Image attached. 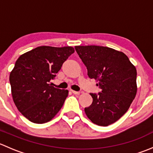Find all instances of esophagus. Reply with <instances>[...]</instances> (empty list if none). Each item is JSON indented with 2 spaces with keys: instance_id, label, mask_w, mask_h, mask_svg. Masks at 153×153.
Segmentation results:
<instances>
[{
  "instance_id": "obj_1",
  "label": "esophagus",
  "mask_w": 153,
  "mask_h": 153,
  "mask_svg": "<svg viewBox=\"0 0 153 153\" xmlns=\"http://www.w3.org/2000/svg\"><path fill=\"white\" fill-rule=\"evenodd\" d=\"M72 92L73 94H75V95H80V93H81L80 92H77V91H75V90H72Z\"/></svg>"
}]
</instances>
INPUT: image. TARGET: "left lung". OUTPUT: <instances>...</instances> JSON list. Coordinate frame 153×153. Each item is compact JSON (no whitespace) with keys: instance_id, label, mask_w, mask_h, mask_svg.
I'll return each instance as SVG.
<instances>
[{"instance_id":"left-lung-1","label":"left lung","mask_w":153,"mask_h":153,"mask_svg":"<svg viewBox=\"0 0 153 153\" xmlns=\"http://www.w3.org/2000/svg\"><path fill=\"white\" fill-rule=\"evenodd\" d=\"M87 69L88 76L96 81L101 92L91 93L92 104L85 108L94 124L106 126L121 118L137 93V71L122 52L100 46L75 47Z\"/></svg>"}]
</instances>
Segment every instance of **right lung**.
<instances>
[{"label":"right lung","instance_id":"add662e5","mask_svg":"<svg viewBox=\"0 0 153 153\" xmlns=\"http://www.w3.org/2000/svg\"><path fill=\"white\" fill-rule=\"evenodd\" d=\"M72 47L41 46L21 55L10 75L12 99L31 122L44 124L61 109L69 91L49 84L74 53Z\"/></svg>","mask_w":153,"mask_h":153}]
</instances>
